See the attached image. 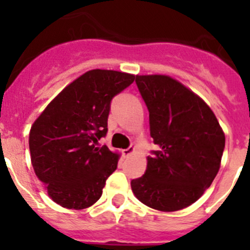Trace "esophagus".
Wrapping results in <instances>:
<instances>
[{
	"label": "esophagus",
	"mask_w": 250,
	"mask_h": 250,
	"mask_svg": "<svg viewBox=\"0 0 250 250\" xmlns=\"http://www.w3.org/2000/svg\"><path fill=\"white\" fill-rule=\"evenodd\" d=\"M134 152H135V147L130 146V147H127V149L123 150V155L125 156V158H129V156L132 155Z\"/></svg>",
	"instance_id": "34e87169"
}]
</instances>
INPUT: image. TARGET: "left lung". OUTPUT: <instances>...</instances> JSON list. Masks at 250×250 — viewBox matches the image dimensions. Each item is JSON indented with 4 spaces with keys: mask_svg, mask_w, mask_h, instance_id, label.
<instances>
[{
    "mask_svg": "<svg viewBox=\"0 0 250 250\" xmlns=\"http://www.w3.org/2000/svg\"><path fill=\"white\" fill-rule=\"evenodd\" d=\"M136 83L160 150L147 156L146 171L132 180L131 190L155 210H180L199 199L219 171L224 131L208 104L173 77L136 75Z\"/></svg>",
    "mask_w": 250,
    "mask_h": 250,
    "instance_id": "1",
    "label": "left lung"
}]
</instances>
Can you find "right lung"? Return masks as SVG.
Wrapping results in <instances>:
<instances>
[{"label": "right lung", "instance_id": "1", "mask_svg": "<svg viewBox=\"0 0 250 250\" xmlns=\"http://www.w3.org/2000/svg\"><path fill=\"white\" fill-rule=\"evenodd\" d=\"M135 75L95 68L68 83L30 130L31 163L51 199L85 209L100 199L120 154L99 146L107 132L110 103Z\"/></svg>", "mask_w": 250, "mask_h": 250}]
</instances>
